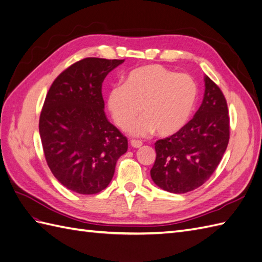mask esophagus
<instances>
[{"label":"esophagus","instance_id":"esophagus-1","mask_svg":"<svg viewBox=\"0 0 262 262\" xmlns=\"http://www.w3.org/2000/svg\"><path fill=\"white\" fill-rule=\"evenodd\" d=\"M142 145V142L140 140H131V146L132 148H140Z\"/></svg>","mask_w":262,"mask_h":262}]
</instances>
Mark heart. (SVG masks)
<instances>
[{
    "instance_id": "obj_1",
    "label": "heart",
    "mask_w": 262,
    "mask_h": 262,
    "mask_svg": "<svg viewBox=\"0 0 262 262\" xmlns=\"http://www.w3.org/2000/svg\"><path fill=\"white\" fill-rule=\"evenodd\" d=\"M198 85L188 74H179L160 64L133 69L123 86L113 88L107 107L116 124L126 130L136 122L142 109L143 120L131 127L135 135L156 131L171 137L181 131L193 112Z\"/></svg>"
}]
</instances>
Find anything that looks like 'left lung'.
<instances>
[{"label": "left lung", "instance_id": "1", "mask_svg": "<svg viewBox=\"0 0 262 262\" xmlns=\"http://www.w3.org/2000/svg\"><path fill=\"white\" fill-rule=\"evenodd\" d=\"M205 95L194 117L176 135L155 143L157 158L150 171L158 187L186 193L201 187L218 167L230 138L227 100L205 76Z\"/></svg>", "mask_w": 262, "mask_h": 262}]
</instances>
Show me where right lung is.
Here are the masks:
<instances>
[{
  "instance_id": "1",
  "label": "right lung",
  "mask_w": 262,
  "mask_h": 262,
  "mask_svg": "<svg viewBox=\"0 0 262 262\" xmlns=\"http://www.w3.org/2000/svg\"><path fill=\"white\" fill-rule=\"evenodd\" d=\"M124 60L85 57L53 81L40 114L47 163L57 181L80 194L111 182L127 139L107 121L102 97L105 76Z\"/></svg>"
}]
</instances>
